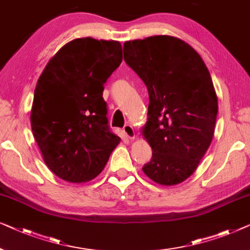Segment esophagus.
<instances>
[{"mask_svg": "<svg viewBox=\"0 0 250 250\" xmlns=\"http://www.w3.org/2000/svg\"><path fill=\"white\" fill-rule=\"evenodd\" d=\"M124 132L125 133V136L128 137L129 139H133V138H135V136H136L135 129H133L132 125H125L124 126Z\"/></svg>", "mask_w": 250, "mask_h": 250, "instance_id": "1", "label": "esophagus"}]
</instances>
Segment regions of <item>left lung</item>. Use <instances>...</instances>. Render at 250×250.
Listing matches in <instances>:
<instances>
[{"label": "left lung", "mask_w": 250, "mask_h": 250, "mask_svg": "<svg viewBox=\"0 0 250 250\" xmlns=\"http://www.w3.org/2000/svg\"><path fill=\"white\" fill-rule=\"evenodd\" d=\"M124 59L148 90L144 136L153 156L144 173L160 185L180 184L214 135L219 107L208 69L190 45L167 35L125 42Z\"/></svg>", "instance_id": "1"}]
</instances>
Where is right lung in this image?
<instances>
[{
	"instance_id": "add662e5",
	"label": "right lung",
	"mask_w": 250,
	"mask_h": 250,
	"mask_svg": "<svg viewBox=\"0 0 250 250\" xmlns=\"http://www.w3.org/2000/svg\"><path fill=\"white\" fill-rule=\"evenodd\" d=\"M121 61L119 42L77 38L51 59L38 79L31 130L44 162L63 180L94 179L120 143L108 125L103 90Z\"/></svg>"
}]
</instances>
